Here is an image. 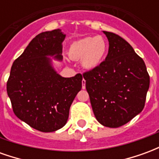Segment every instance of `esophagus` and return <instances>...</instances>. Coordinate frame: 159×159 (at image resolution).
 <instances>
[{
	"label": "esophagus",
	"mask_w": 159,
	"mask_h": 159,
	"mask_svg": "<svg viewBox=\"0 0 159 159\" xmlns=\"http://www.w3.org/2000/svg\"><path fill=\"white\" fill-rule=\"evenodd\" d=\"M85 83H86V81L84 79H83V81H82V84H83V89H85Z\"/></svg>",
	"instance_id": "obj_1"
}]
</instances>
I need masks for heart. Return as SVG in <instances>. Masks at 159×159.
<instances>
[{
  "label": "heart",
  "instance_id": "obj_1",
  "mask_svg": "<svg viewBox=\"0 0 159 159\" xmlns=\"http://www.w3.org/2000/svg\"><path fill=\"white\" fill-rule=\"evenodd\" d=\"M107 51V42L102 36H89L73 42L70 47L69 55L71 59H82L84 68L93 70L102 63Z\"/></svg>",
  "mask_w": 159,
  "mask_h": 159
}]
</instances>
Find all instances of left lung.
<instances>
[{
	"instance_id": "1",
	"label": "left lung",
	"mask_w": 159,
	"mask_h": 159,
	"mask_svg": "<svg viewBox=\"0 0 159 159\" xmlns=\"http://www.w3.org/2000/svg\"><path fill=\"white\" fill-rule=\"evenodd\" d=\"M103 33L109 42L108 54L83 78L97 121L118 128L143 110L150 77L143 59L129 42L114 33Z\"/></svg>"
}]
</instances>
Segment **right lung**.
<instances>
[{"instance_id": "add662e5", "label": "right lung", "mask_w": 159, "mask_h": 159, "mask_svg": "<svg viewBox=\"0 0 159 159\" xmlns=\"http://www.w3.org/2000/svg\"><path fill=\"white\" fill-rule=\"evenodd\" d=\"M65 38L59 29L38 34L13 62L7 83L14 114L41 132L66 125L70 107L82 89L81 74L63 77L52 65V59L62 61Z\"/></svg>"}]
</instances>
